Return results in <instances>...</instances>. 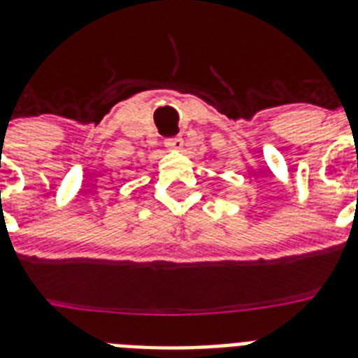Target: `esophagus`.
Here are the masks:
<instances>
[{
	"mask_svg": "<svg viewBox=\"0 0 358 358\" xmlns=\"http://www.w3.org/2000/svg\"><path fill=\"white\" fill-rule=\"evenodd\" d=\"M164 147L170 148V150H182L185 141H182L181 136H173V138H166V140H164Z\"/></svg>",
	"mask_w": 358,
	"mask_h": 358,
	"instance_id": "1",
	"label": "esophagus"
}]
</instances>
